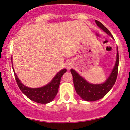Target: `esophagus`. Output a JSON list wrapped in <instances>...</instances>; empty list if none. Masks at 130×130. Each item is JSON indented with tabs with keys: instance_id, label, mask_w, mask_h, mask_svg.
Masks as SVG:
<instances>
[{
	"instance_id": "obj_1",
	"label": "esophagus",
	"mask_w": 130,
	"mask_h": 130,
	"mask_svg": "<svg viewBox=\"0 0 130 130\" xmlns=\"http://www.w3.org/2000/svg\"><path fill=\"white\" fill-rule=\"evenodd\" d=\"M72 64L71 63V62H70V61H69V62H67L66 67L67 68V69H70V68L72 67Z\"/></svg>"
}]
</instances>
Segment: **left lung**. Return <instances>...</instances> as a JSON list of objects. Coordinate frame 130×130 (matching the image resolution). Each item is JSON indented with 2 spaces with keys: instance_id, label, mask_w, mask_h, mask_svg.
<instances>
[{
  "instance_id": "left-lung-1",
  "label": "left lung",
  "mask_w": 130,
  "mask_h": 130,
  "mask_svg": "<svg viewBox=\"0 0 130 130\" xmlns=\"http://www.w3.org/2000/svg\"><path fill=\"white\" fill-rule=\"evenodd\" d=\"M95 23L98 27H100L103 31H104L113 38V36L111 35L110 31L101 23L97 20H95ZM118 64L119 55L118 49L117 48L116 60L113 70L106 82L100 84H93L89 83L87 81L84 79L75 70L72 69H70V72L73 77V84L78 95H79L82 99L87 101H94L99 100L105 96L112 89L116 82L118 72Z\"/></svg>"
}]
</instances>
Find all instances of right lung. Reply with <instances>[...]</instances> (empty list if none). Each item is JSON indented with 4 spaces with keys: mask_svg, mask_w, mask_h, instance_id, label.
Instances as JSON below:
<instances>
[{
    "mask_svg": "<svg viewBox=\"0 0 130 130\" xmlns=\"http://www.w3.org/2000/svg\"><path fill=\"white\" fill-rule=\"evenodd\" d=\"M12 69L14 70L15 80L18 84V87L22 92L31 100L41 104H46L50 103L55 98L58 90L61 77L67 71L66 69L60 70L57 73V75L50 83L43 87H39V88H30L25 86L21 82L14 72L13 67Z\"/></svg>",
    "mask_w": 130,
    "mask_h": 130,
    "instance_id": "1",
    "label": "right lung"
}]
</instances>
